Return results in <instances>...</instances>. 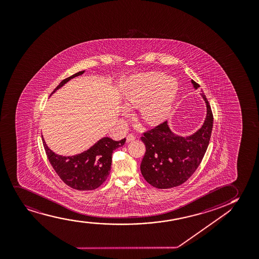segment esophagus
<instances>
[{
	"label": "esophagus",
	"instance_id": "esophagus-1",
	"mask_svg": "<svg viewBox=\"0 0 259 259\" xmlns=\"http://www.w3.org/2000/svg\"><path fill=\"white\" fill-rule=\"evenodd\" d=\"M135 136H134V134H128L127 137H126V142H130V141H133L135 140Z\"/></svg>",
	"mask_w": 259,
	"mask_h": 259
}]
</instances>
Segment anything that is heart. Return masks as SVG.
<instances>
[{"label": "heart", "mask_w": 259, "mask_h": 259, "mask_svg": "<svg viewBox=\"0 0 259 259\" xmlns=\"http://www.w3.org/2000/svg\"><path fill=\"white\" fill-rule=\"evenodd\" d=\"M164 77L161 72H150L136 80L125 94L126 106L139 108L142 120L158 124L169 113L178 92V82L174 77ZM123 115L129 116L127 110Z\"/></svg>", "instance_id": "b5f03b06"}]
</instances>
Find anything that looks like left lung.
Returning <instances> with one entry per match:
<instances>
[{
    "label": "left lung",
    "instance_id": "8db88e82",
    "mask_svg": "<svg viewBox=\"0 0 259 259\" xmlns=\"http://www.w3.org/2000/svg\"><path fill=\"white\" fill-rule=\"evenodd\" d=\"M195 89L200 87L192 80ZM207 105V116L198 131L189 137L172 134L164 121L141 138L146 146L141 171L145 180L154 188L171 189L182 185L197 169L210 141L213 113L208 99L201 93Z\"/></svg>",
    "mask_w": 259,
    "mask_h": 259
}]
</instances>
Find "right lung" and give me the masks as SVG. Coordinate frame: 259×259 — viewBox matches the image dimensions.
Instances as JSON below:
<instances>
[{"label":"right lung","mask_w":259,"mask_h":259,"mask_svg":"<svg viewBox=\"0 0 259 259\" xmlns=\"http://www.w3.org/2000/svg\"><path fill=\"white\" fill-rule=\"evenodd\" d=\"M83 72L84 70H82L63 80L51 94L69 80ZM42 140L49 161L60 179L70 188L80 191L98 189L106 182L111 170L112 153L125 142V138L117 141L105 137L82 153L75 156L64 157L53 153L47 147L42 137Z\"/></svg>","instance_id":"right-lung-1"}]
</instances>
